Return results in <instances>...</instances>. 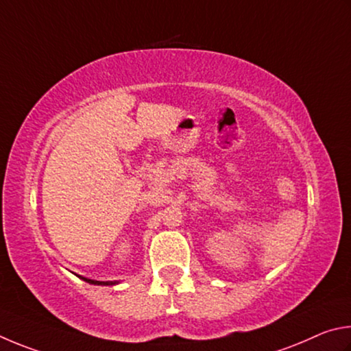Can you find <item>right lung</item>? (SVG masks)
I'll return each mask as SVG.
<instances>
[{
	"label": "right lung",
	"mask_w": 351,
	"mask_h": 351,
	"mask_svg": "<svg viewBox=\"0 0 351 351\" xmlns=\"http://www.w3.org/2000/svg\"><path fill=\"white\" fill-rule=\"evenodd\" d=\"M82 279L92 285H114L115 284V282H100V280H92V279H86V278H82Z\"/></svg>",
	"instance_id": "right-lung-1"
}]
</instances>
